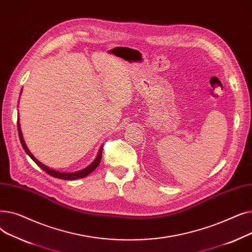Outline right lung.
<instances>
[{
  "instance_id": "1",
  "label": "right lung",
  "mask_w": 252,
  "mask_h": 252,
  "mask_svg": "<svg viewBox=\"0 0 252 252\" xmlns=\"http://www.w3.org/2000/svg\"><path fill=\"white\" fill-rule=\"evenodd\" d=\"M22 92V91H21ZM21 92H20V95H21ZM17 128H18V135H19V140H20V143L22 145V147L24 149V151L26 152V154H28L32 159L41 167L44 171H46V173L52 177L54 178H57V179H61V180H66V181H71V180H77V179H82V178H85L87 177L88 175L92 174L93 171H94L97 166L100 164V161H101V158H102V151H103V146L100 147L99 149V152L95 158V160L93 161L90 165H88L86 168L84 169H81V170H77V171H72V173H64V171H59V170H56L54 168H51L47 165H45L44 163H42L41 161H38L36 158L32 154V152L29 150L28 146H26V144L23 140V136H22V131H21V128H20V124H19V114H18V118H17Z\"/></svg>"
}]
</instances>
